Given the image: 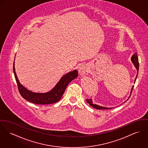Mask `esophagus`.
I'll return each instance as SVG.
<instances>
[{"instance_id":"1","label":"esophagus","mask_w":148,"mask_h":148,"mask_svg":"<svg viewBox=\"0 0 148 148\" xmlns=\"http://www.w3.org/2000/svg\"><path fill=\"white\" fill-rule=\"evenodd\" d=\"M88 72V69L87 65H81L79 68V74L82 76H83L86 74H87Z\"/></svg>"}]
</instances>
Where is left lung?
Returning <instances> with one entry per match:
<instances>
[{"mask_svg": "<svg viewBox=\"0 0 148 148\" xmlns=\"http://www.w3.org/2000/svg\"><path fill=\"white\" fill-rule=\"evenodd\" d=\"M131 61L132 62V63L134 64V66H135V68L137 69V75L136 77V78L135 79V82L134 83H135L136 82V80L137 77V75H138V68H139V63H138V57H137V53L136 52L131 57ZM133 88H134V86L133 87H132V89H131V93H132V91L133 90ZM131 95L130 96V97L131 96ZM130 97H128V99L127 100H128L130 98ZM126 100V101H127ZM86 101L87 102H88L90 105H91L92 107L95 108V109H112V108H106V107H103V106H100V105H96V104H93V102H92V99H86Z\"/></svg>", "mask_w": 148, "mask_h": 148, "instance_id": "1", "label": "left lung"}]
</instances>
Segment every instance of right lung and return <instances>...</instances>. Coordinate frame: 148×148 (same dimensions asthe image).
<instances>
[{"mask_svg": "<svg viewBox=\"0 0 148 148\" xmlns=\"http://www.w3.org/2000/svg\"><path fill=\"white\" fill-rule=\"evenodd\" d=\"M13 69L18 89L22 97L29 102L39 105L51 104L60 101L69 83L78 76V71L73 70L64 75L51 91L46 93H35L28 90L20 83L15 71L14 62Z\"/></svg>", "mask_w": 148, "mask_h": 148, "instance_id": "1", "label": "right lung"}]
</instances>
